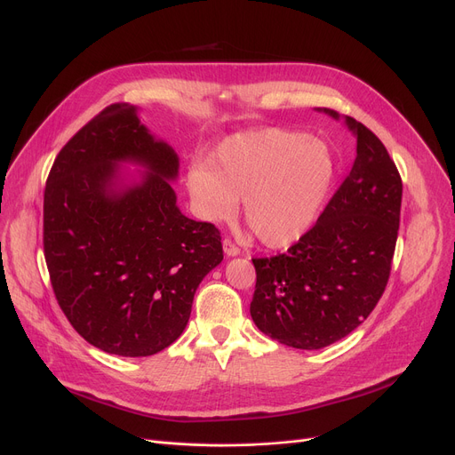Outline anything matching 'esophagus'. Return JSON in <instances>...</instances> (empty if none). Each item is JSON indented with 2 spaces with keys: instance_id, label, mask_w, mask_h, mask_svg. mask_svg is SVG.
Here are the masks:
<instances>
[{
  "instance_id": "1",
  "label": "esophagus",
  "mask_w": 455,
  "mask_h": 455,
  "mask_svg": "<svg viewBox=\"0 0 455 455\" xmlns=\"http://www.w3.org/2000/svg\"><path fill=\"white\" fill-rule=\"evenodd\" d=\"M223 251H225L227 256H237V254L242 252V249L237 247V245L230 240V237H225V240H223Z\"/></svg>"
}]
</instances>
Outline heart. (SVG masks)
I'll use <instances>...</instances> for the list:
<instances>
[{"label": "heart", "mask_w": 455, "mask_h": 455, "mask_svg": "<svg viewBox=\"0 0 455 455\" xmlns=\"http://www.w3.org/2000/svg\"><path fill=\"white\" fill-rule=\"evenodd\" d=\"M336 160L328 143L285 129L234 134L208 162L188 167V189L208 221L243 215L261 243L288 247L314 227L330 194Z\"/></svg>", "instance_id": "b5f03b06"}]
</instances>
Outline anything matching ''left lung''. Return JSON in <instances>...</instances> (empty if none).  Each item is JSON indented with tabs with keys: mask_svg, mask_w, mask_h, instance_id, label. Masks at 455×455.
Listing matches in <instances>:
<instances>
[{
	"mask_svg": "<svg viewBox=\"0 0 455 455\" xmlns=\"http://www.w3.org/2000/svg\"><path fill=\"white\" fill-rule=\"evenodd\" d=\"M347 125L355 160L317 223L288 252L252 258V321L293 348L317 350L348 336L371 315L391 275L402 179L371 129L348 116Z\"/></svg>",
	"mask_w": 455,
	"mask_h": 455,
	"instance_id": "1",
	"label": "left lung"
}]
</instances>
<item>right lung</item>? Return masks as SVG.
<instances>
[{"instance_id":"add662e5","label":"right lung","mask_w":455,"mask_h":455,"mask_svg":"<svg viewBox=\"0 0 455 455\" xmlns=\"http://www.w3.org/2000/svg\"><path fill=\"white\" fill-rule=\"evenodd\" d=\"M146 164L150 175L111 189L113 165ZM179 158L114 103L57 155L44 189V256L69 324L103 352L153 355L179 339L201 280L223 259L221 232L186 218L170 184Z\"/></svg>"}]
</instances>
